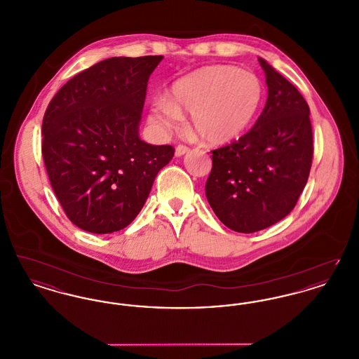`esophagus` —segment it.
<instances>
[{
	"label": "esophagus",
	"instance_id": "esophagus-1",
	"mask_svg": "<svg viewBox=\"0 0 359 359\" xmlns=\"http://www.w3.org/2000/svg\"><path fill=\"white\" fill-rule=\"evenodd\" d=\"M188 151H189V148L186 147V145H177L176 149H175V154L179 157V156H183V154H187Z\"/></svg>",
	"mask_w": 359,
	"mask_h": 359
}]
</instances>
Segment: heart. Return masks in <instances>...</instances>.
<instances>
[{"instance_id":"b5f03b06","label":"heart","mask_w":359,"mask_h":359,"mask_svg":"<svg viewBox=\"0 0 359 359\" xmlns=\"http://www.w3.org/2000/svg\"><path fill=\"white\" fill-rule=\"evenodd\" d=\"M262 94V83L252 71L226 65L207 66L176 81L167 101L154 103L151 118L156 125L172 129L187 113L202 141L226 144L249 126Z\"/></svg>"}]
</instances>
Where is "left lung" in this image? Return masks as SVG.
Returning a JSON list of instances; mask_svg holds the SVG:
<instances>
[{
    "mask_svg": "<svg viewBox=\"0 0 359 359\" xmlns=\"http://www.w3.org/2000/svg\"><path fill=\"white\" fill-rule=\"evenodd\" d=\"M268 100L255 126L212 151L205 196L218 219L238 233L285 218L307 184L313 156L309 107L299 90L262 57Z\"/></svg>",
    "mask_w": 359,
    "mask_h": 359,
    "instance_id": "obj_1",
    "label": "left lung"
}]
</instances>
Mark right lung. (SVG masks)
Segmentation results:
<instances>
[{"label":"right lung","mask_w":359,"mask_h":359,"mask_svg":"<svg viewBox=\"0 0 359 359\" xmlns=\"http://www.w3.org/2000/svg\"><path fill=\"white\" fill-rule=\"evenodd\" d=\"M161 55L110 57L69 79L43 118L41 154L67 218L94 234L135 221L171 145L140 140L151 74Z\"/></svg>","instance_id":"add662e5"}]
</instances>
